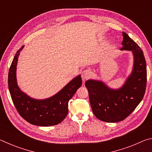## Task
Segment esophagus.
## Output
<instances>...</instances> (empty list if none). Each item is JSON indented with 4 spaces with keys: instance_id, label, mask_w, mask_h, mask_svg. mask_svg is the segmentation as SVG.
Segmentation results:
<instances>
[{
    "instance_id": "obj_1",
    "label": "esophagus",
    "mask_w": 152,
    "mask_h": 152,
    "mask_svg": "<svg viewBox=\"0 0 152 152\" xmlns=\"http://www.w3.org/2000/svg\"><path fill=\"white\" fill-rule=\"evenodd\" d=\"M92 76V72L91 70L89 69H86V70H84L82 73V78L84 80H87L89 78H91V76Z\"/></svg>"
}]
</instances>
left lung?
<instances>
[{
    "label": "left lung",
    "mask_w": 152,
    "mask_h": 152,
    "mask_svg": "<svg viewBox=\"0 0 152 152\" xmlns=\"http://www.w3.org/2000/svg\"><path fill=\"white\" fill-rule=\"evenodd\" d=\"M121 50H131L134 56L132 73L121 88L113 90L101 81L90 80L85 82L90 103L98 119L115 123L126 119L143 99L147 84V69L143 51L129 35L123 32Z\"/></svg>",
    "instance_id": "1"
}]
</instances>
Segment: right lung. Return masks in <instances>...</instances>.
<instances>
[{
    "mask_svg": "<svg viewBox=\"0 0 152 152\" xmlns=\"http://www.w3.org/2000/svg\"><path fill=\"white\" fill-rule=\"evenodd\" d=\"M23 46L17 51L10 66L8 84L12 101L19 114L32 125H56L65 119L68 113V102L77 90L82 86V78L78 76L64 88L50 99L35 100L20 91L16 80V68L19 53Z\"/></svg>",
    "mask_w": 152,
    "mask_h": 152,
    "instance_id": "add662e5",
    "label": "right lung"
}]
</instances>
